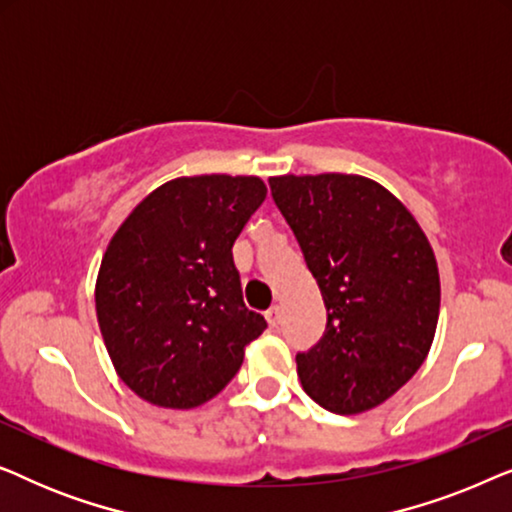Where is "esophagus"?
Here are the masks:
<instances>
[{
	"instance_id": "obj_1",
	"label": "esophagus",
	"mask_w": 512,
	"mask_h": 512,
	"mask_svg": "<svg viewBox=\"0 0 512 512\" xmlns=\"http://www.w3.org/2000/svg\"><path fill=\"white\" fill-rule=\"evenodd\" d=\"M265 319H268V324L275 328V326H279V321H282V307L279 305H272L268 312H265Z\"/></svg>"
}]
</instances>
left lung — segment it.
<instances>
[{
  "label": "left lung",
  "instance_id": "8db88e82",
  "mask_svg": "<svg viewBox=\"0 0 512 512\" xmlns=\"http://www.w3.org/2000/svg\"><path fill=\"white\" fill-rule=\"evenodd\" d=\"M326 305V331L296 354L305 394L335 415L394 396L436 335L440 277L424 230L401 200L359 174L270 179Z\"/></svg>",
  "mask_w": 512,
  "mask_h": 512
}]
</instances>
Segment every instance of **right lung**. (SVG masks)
<instances>
[{
  "mask_svg": "<svg viewBox=\"0 0 512 512\" xmlns=\"http://www.w3.org/2000/svg\"><path fill=\"white\" fill-rule=\"evenodd\" d=\"M258 177H179L111 237L95 310L116 373L139 398L188 410L233 380L268 324L244 305L233 244L261 207Z\"/></svg>",
  "mask_w": 512,
  "mask_h": 512,
  "instance_id": "right-lung-1",
  "label": "right lung"
}]
</instances>
